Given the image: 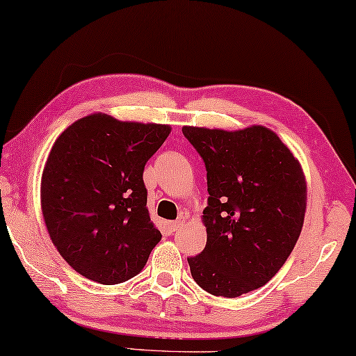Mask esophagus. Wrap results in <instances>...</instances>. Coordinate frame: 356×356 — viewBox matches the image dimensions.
Wrapping results in <instances>:
<instances>
[{
    "instance_id": "esophagus-1",
    "label": "esophagus",
    "mask_w": 356,
    "mask_h": 356,
    "mask_svg": "<svg viewBox=\"0 0 356 356\" xmlns=\"http://www.w3.org/2000/svg\"><path fill=\"white\" fill-rule=\"evenodd\" d=\"M184 226V220H178V221H173V222H168V229H170V232H177L179 231Z\"/></svg>"
}]
</instances>
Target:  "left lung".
I'll list each match as a JSON object with an SVG mask.
<instances>
[{"label":"left lung","instance_id":"obj_1","mask_svg":"<svg viewBox=\"0 0 356 356\" xmlns=\"http://www.w3.org/2000/svg\"><path fill=\"white\" fill-rule=\"evenodd\" d=\"M207 167V245L189 267L197 285L237 298L264 286L296 245L307 209L302 165L273 130L184 125Z\"/></svg>","mask_w":356,"mask_h":356}]
</instances>
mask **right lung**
<instances>
[{
  "label": "right lung",
  "mask_w": 356,
  "mask_h": 356,
  "mask_svg": "<svg viewBox=\"0 0 356 356\" xmlns=\"http://www.w3.org/2000/svg\"><path fill=\"white\" fill-rule=\"evenodd\" d=\"M172 127L94 113L68 125L41 177V210L60 256L92 282L116 285L143 269L161 231L143 170Z\"/></svg>",
  "instance_id": "add662e5"
}]
</instances>
